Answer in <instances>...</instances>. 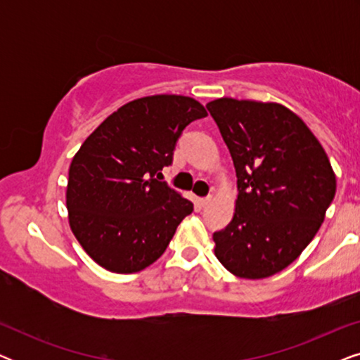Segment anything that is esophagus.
I'll list each match as a JSON object with an SVG mask.
<instances>
[{
	"instance_id": "1",
	"label": "esophagus",
	"mask_w": 360,
	"mask_h": 360,
	"mask_svg": "<svg viewBox=\"0 0 360 360\" xmlns=\"http://www.w3.org/2000/svg\"><path fill=\"white\" fill-rule=\"evenodd\" d=\"M198 203L205 208V206H208L211 203V196H206V198H200Z\"/></svg>"
}]
</instances>
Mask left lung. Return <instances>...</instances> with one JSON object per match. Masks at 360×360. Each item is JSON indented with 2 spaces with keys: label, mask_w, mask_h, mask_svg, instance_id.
<instances>
[{
  "label": "left lung",
  "mask_w": 360,
  "mask_h": 360,
  "mask_svg": "<svg viewBox=\"0 0 360 360\" xmlns=\"http://www.w3.org/2000/svg\"><path fill=\"white\" fill-rule=\"evenodd\" d=\"M238 176L231 223L216 231L214 254L240 278L288 267L316 236L336 195V175L308 126L278 103L210 101Z\"/></svg>",
  "instance_id": "1"
}]
</instances>
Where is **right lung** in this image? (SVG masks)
Masks as SVG:
<instances>
[{"instance_id":"right-lung-1","label":"right lung","mask_w":360,"mask_h":360,"mask_svg":"<svg viewBox=\"0 0 360 360\" xmlns=\"http://www.w3.org/2000/svg\"><path fill=\"white\" fill-rule=\"evenodd\" d=\"M208 112L180 95L126 103L86 137L68 170L67 210L85 252L110 272L134 274L165 252L176 226L193 211L162 169L181 132Z\"/></svg>"}]
</instances>
